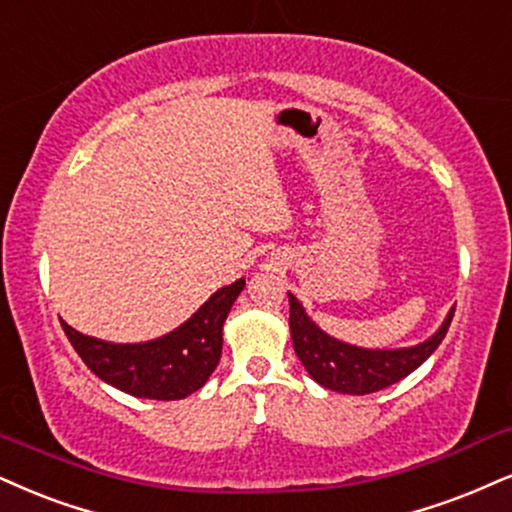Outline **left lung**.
Segmentation results:
<instances>
[{"instance_id":"obj_1","label":"left lung","mask_w":512,"mask_h":512,"mask_svg":"<svg viewBox=\"0 0 512 512\" xmlns=\"http://www.w3.org/2000/svg\"><path fill=\"white\" fill-rule=\"evenodd\" d=\"M453 311L456 306L446 315L439 330L425 342L403 346V349H363L320 330L301 301L289 294V332H292L296 356L320 387L339 391V394L363 396L387 389L420 368L449 332Z\"/></svg>"}]
</instances>
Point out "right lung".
<instances>
[{"instance_id": "add662e5", "label": "right lung", "mask_w": 512, "mask_h": 512, "mask_svg": "<svg viewBox=\"0 0 512 512\" xmlns=\"http://www.w3.org/2000/svg\"><path fill=\"white\" fill-rule=\"evenodd\" d=\"M244 277L220 287L173 332L137 344L87 337L63 323L68 342L99 380L137 399L178 401L194 394L216 370L223 353V325L244 289Z\"/></svg>"}]
</instances>
